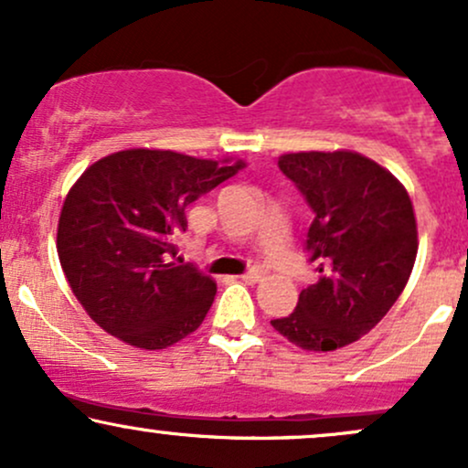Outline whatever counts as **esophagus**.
I'll return each instance as SVG.
<instances>
[{
	"label": "esophagus",
	"instance_id": "1",
	"mask_svg": "<svg viewBox=\"0 0 468 468\" xmlns=\"http://www.w3.org/2000/svg\"><path fill=\"white\" fill-rule=\"evenodd\" d=\"M239 279L244 283H260L261 279H264V272H261V271H250V272H246V275H241Z\"/></svg>",
	"mask_w": 468,
	"mask_h": 468
}]
</instances>
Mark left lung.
I'll list each match as a JSON object with an SVG mask.
<instances>
[{
  "label": "left lung",
  "instance_id": "obj_1",
  "mask_svg": "<svg viewBox=\"0 0 468 468\" xmlns=\"http://www.w3.org/2000/svg\"><path fill=\"white\" fill-rule=\"evenodd\" d=\"M279 169L314 211L305 244L319 282L271 325L302 350L335 352L376 327L410 282L418 255L411 197L391 171L350 149L282 154Z\"/></svg>",
  "mask_w": 468,
  "mask_h": 468
}]
</instances>
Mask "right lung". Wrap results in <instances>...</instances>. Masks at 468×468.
Masks as SVG:
<instances>
[{
    "label": "right lung",
    "instance_id": "obj_1",
    "mask_svg": "<svg viewBox=\"0 0 468 468\" xmlns=\"http://www.w3.org/2000/svg\"><path fill=\"white\" fill-rule=\"evenodd\" d=\"M244 166L133 147L80 174L58 216L57 252L96 325L141 350H165L200 327L218 286L182 264L174 238L186 230L185 208Z\"/></svg>",
    "mask_w": 468,
    "mask_h": 468
}]
</instances>
